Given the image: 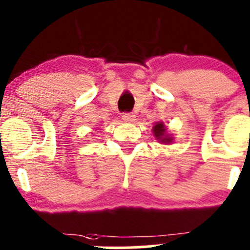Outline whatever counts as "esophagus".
Segmentation results:
<instances>
[{
	"label": "esophagus",
	"instance_id": "1",
	"mask_svg": "<svg viewBox=\"0 0 250 250\" xmlns=\"http://www.w3.org/2000/svg\"><path fill=\"white\" fill-rule=\"evenodd\" d=\"M135 118V116L133 115V113H129V112H125L122 115V120L125 121V122H133Z\"/></svg>",
	"mask_w": 250,
	"mask_h": 250
}]
</instances>
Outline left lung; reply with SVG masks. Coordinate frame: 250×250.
Segmentation results:
<instances>
[{"label": "left lung", "instance_id": "left-lung-1", "mask_svg": "<svg viewBox=\"0 0 250 250\" xmlns=\"http://www.w3.org/2000/svg\"><path fill=\"white\" fill-rule=\"evenodd\" d=\"M152 132H153V135L156 137V139L160 141V143L169 144L173 141V138L167 133V128H166L165 123L163 122L156 123L152 128Z\"/></svg>", "mask_w": 250, "mask_h": 250}]
</instances>
